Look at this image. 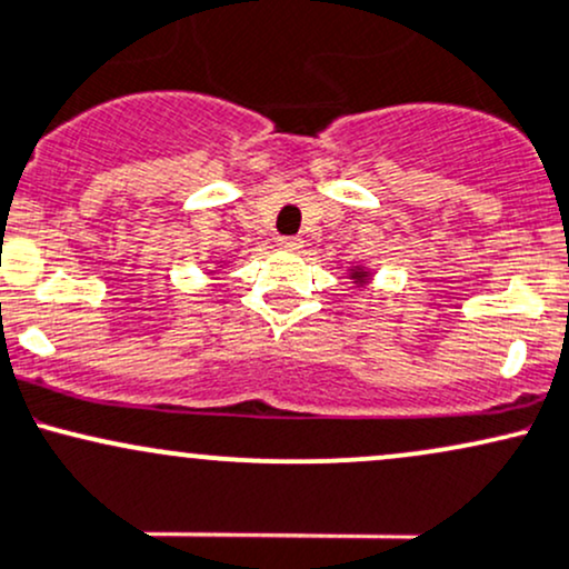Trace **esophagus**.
I'll list each match as a JSON object with an SVG mask.
<instances>
[{
	"mask_svg": "<svg viewBox=\"0 0 569 569\" xmlns=\"http://www.w3.org/2000/svg\"><path fill=\"white\" fill-rule=\"evenodd\" d=\"M277 247H279V250H284V252H298L303 247V241L296 239V236H279Z\"/></svg>",
	"mask_w": 569,
	"mask_h": 569,
	"instance_id": "1",
	"label": "esophagus"
}]
</instances>
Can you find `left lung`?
<instances>
[{
	"label": "left lung",
	"instance_id": "left-lung-1",
	"mask_svg": "<svg viewBox=\"0 0 569 569\" xmlns=\"http://www.w3.org/2000/svg\"><path fill=\"white\" fill-rule=\"evenodd\" d=\"M370 277H373V273H370V268H366V266L349 268V279H352L357 287H366L370 282Z\"/></svg>",
	"mask_w": 569,
	"mask_h": 569
}]
</instances>
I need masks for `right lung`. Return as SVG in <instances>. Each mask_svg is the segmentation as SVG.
Segmentation results:
<instances>
[{
  "instance_id": "add662e5",
  "label": "right lung",
  "mask_w": 569,
  "mask_h": 569,
  "mask_svg": "<svg viewBox=\"0 0 569 569\" xmlns=\"http://www.w3.org/2000/svg\"><path fill=\"white\" fill-rule=\"evenodd\" d=\"M222 263H226V260H214V268H222ZM209 273H214V271H209ZM214 279V277H212Z\"/></svg>"
}]
</instances>
